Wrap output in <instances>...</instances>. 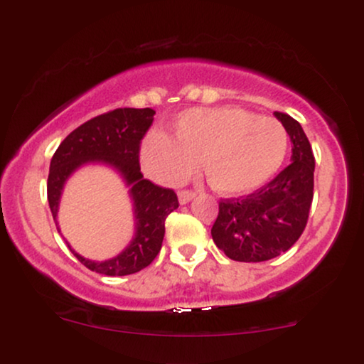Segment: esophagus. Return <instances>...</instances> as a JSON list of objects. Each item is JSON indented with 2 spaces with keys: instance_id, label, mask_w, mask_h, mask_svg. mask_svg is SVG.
Returning a JSON list of instances; mask_svg holds the SVG:
<instances>
[{
  "instance_id": "esophagus-1",
  "label": "esophagus",
  "mask_w": 364,
  "mask_h": 364,
  "mask_svg": "<svg viewBox=\"0 0 364 364\" xmlns=\"http://www.w3.org/2000/svg\"><path fill=\"white\" fill-rule=\"evenodd\" d=\"M193 197H196V192H193V191H181V192H178V202H181V203L191 202Z\"/></svg>"
}]
</instances>
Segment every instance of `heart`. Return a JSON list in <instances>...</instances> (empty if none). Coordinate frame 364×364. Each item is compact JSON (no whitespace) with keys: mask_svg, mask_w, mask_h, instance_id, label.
<instances>
[{"mask_svg":"<svg viewBox=\"0 0 364 364\" xmlns=\"http://www.w3.org/2000/svg\"><path fill=\"white\" fill-rule=\"evenodd\" d=\"M287 152L288 134L275 119L238 107H200L178 114L173 137L149 134L141 161L144 171L164 183L183 181L200 162L212 188L238 196L270 181Z\"/></svg>","mask_w":364,"mask_h":364,"instance_id":"1","label":"heart"}]
</instances>
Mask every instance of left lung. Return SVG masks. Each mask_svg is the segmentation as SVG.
Returning a JSON list of instances; mask_svg holds the SVG:
<instances>
[{
    "label": "left lung",
    "instance_id": "8db88e82",
    "mask_svg": "<svg viewBox=\"0 0 364 364\" xmlns=\"http://www.w3.org/2000/svg\"><path fill=\"white\" fill-rule=\"evenodd\" d=\"M291 141V164L253 193L220 198L212 227L215 245L237 262H265L293 247L313 202L315 156L300 122L275 112Z\"/></svg>",
    "mask_w": 364,
    "mask_h": 364
}]
</instances>
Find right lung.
Listing matches in <instances>:
<instances>
[{"label":"right lung","mask_w":364,"mask_h":364,"mask_svg":"<svg viewBox=\"0 0 364 364\" xmlns=\"http://www.w3.org/2000/svg\"><path fill=\"white\" fill-rule=\"evenodd\" d=\"M156 111L151 107H119L92 117L69 134L54 152L48 176V200L56 220L59 197L68 177L86 162H106L122 173L131 186L136 213V237L117 257L106 262L87 260L71 248L74 257L91 272L122 277L151 265L161 252L166 218L178 207L172 188L159 187L144 178L139 164L141 142L152 126ZM59 230V228H58Z\"/></svg>","instance_id":"add662e5"}]
</instances>
